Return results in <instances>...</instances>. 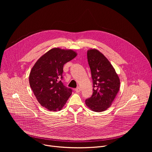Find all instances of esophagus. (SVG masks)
Instances as JSON below:
<instances>
[{
    "mask_svg": "<svg viewBox=\"0 0 152 152\" xmlns=\"http://www.w3.org/2000/svg\"><path fill=\"white\" fill-rule=\"evenodd\" d=\"M75 91H76V93H79V92L80 91V87L76 88L75 89Z\"/></svg>",
    "mask_w": 152,
    "mask_h": 152,
    "instance_id": "34e87169",
    "label": "esophagus"
}]
</instances>
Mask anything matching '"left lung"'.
<instances>
[{"label":"left lung","mask_w":152,"mask_h":152,"mask_svg":"<svg viewBox=\"0 0 152 152\" xmlns=\"http://www.w3.org/2000/svg\"><path fill=\"white\" fill-rule=\"evenodd\" d=\"M87 58L93 93L91 97L86 99L85 104L94 112H102L111 106L119 91L120 79L110 62L98 50H88Z\"/></svg>","instance_id":"left-lung-1"}]
</instances>
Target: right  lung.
<instances>
[{
  "label": "right lung",
  "instance_id": "add662e5",
  "mask_svg": "<svg viewBox=\"0 0 152 152\" xmlns=\"http://www.w3.org/2000/svg\"><path fill=\"white\" fill-rule=\"evenodd\" d=\"M77 56L70 49L53 48L41 56L29 74L31 88L40 104L52 111L62 110L72 93L64 86L63 66Z\"/></svg>",
  "mask_w": 152,
  "mask_h": 152
}]
</instances>
